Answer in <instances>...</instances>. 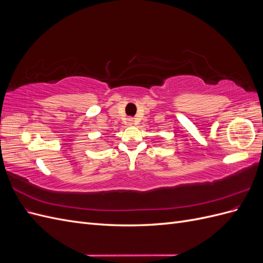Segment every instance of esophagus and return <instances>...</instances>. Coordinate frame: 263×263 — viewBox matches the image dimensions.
<instances>
[{
  "instance_id": "34e87169",
  "label": "esophagus",
  "mask_w": 263,
  "mask_h": 263,
  "mask_svg": "<svg viewBox=\"0 0 263 263\" xmlns=\"http://www.w3.org/2000/svg\"><path fill=\"white\" fill-rule=\"evenodd\" d=\"M127 124H128L129 126H133L135 124L134 118H128V119H127Z\"/></svg>"
}]
</instances>
